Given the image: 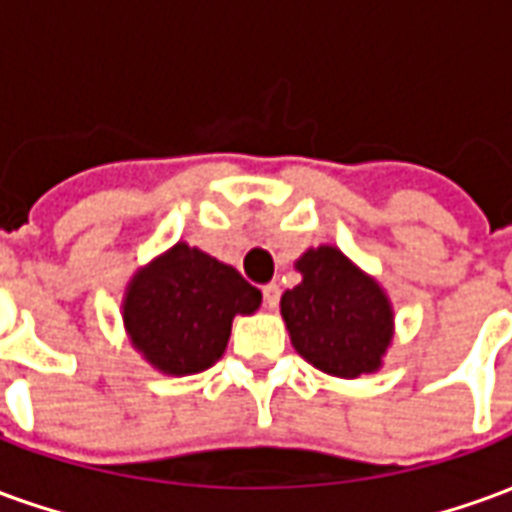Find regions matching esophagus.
Masks as SVG:
<instances>
[{"label": "esophagus", "mask_w": 512, "mask_h": 512, "mask_svg": "<svg viewBox=\"0 0 512 512\" xmlns=\"http://www.w3.org/2000/svg\"><path fill=\"white\" fill-rule=\"evenodd\" d=\"M279 293H282V290H279L277 282H268V285H263V301H266L268 310H277Z\"/></svg>", "instance_id": "1"}]
</instances>
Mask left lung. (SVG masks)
Instances as JSON below:
<instances>
[{"label":"left lung","instance_id":"left-lung-1","mask_svg":"<svg viewBox=\"0 0 512 512\" xmlns=\"http://www.w3.org/2000/svg\"><path fill=\"white\" fill-rule=\"evenodd\" d=\"M296 271L301 282L279 301L293 348L329 376L376 373L395 334V312L381 285L337 246L307 249Z\"/></svg>","mask_w":512,"mask_h":512}]
</instances>
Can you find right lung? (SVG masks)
Masks as SVG:
<instances>
[{
	"mask_svg": "<svg viewBox=\"0 0 512 512\" xmlns=\"http://www.w3.org/2000/svg\"><path fill=\"white\" fill-rule=\"evenodd\" d=\"M260 301L233 266L175 244L128 282L123 323L145 362L167 376H194L222 359L233 318L252 315Z\"/></svg>",
	"mask_w": 512,
	"mask_h": 512,
	"instance_id": "obj_1",
	"label": "right lung"
}]
</instances>
